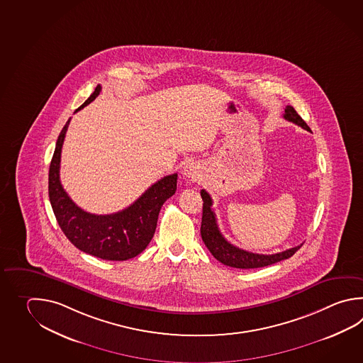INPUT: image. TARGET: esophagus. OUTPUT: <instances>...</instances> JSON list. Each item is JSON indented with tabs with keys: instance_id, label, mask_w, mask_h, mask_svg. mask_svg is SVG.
Here are the masks:
<instances>
[{
	"instance_id": "esophagus-1",
	"label": "esophagus",
	"mask_w": 363,
	"mask_h": 363,
	"mask_svg": "<svg viewBox=\"0 0 363 363\" xmlns=\"http://www.w3.org/2000/svg\"><path fill=\"white\" fill-rule=\"evenodd\" d=\"M184 174H185V177L190 178V179H193V181H196L200 176L199 168L196 167V164H186V167L184 168Z\"/></svg>"
}]
</instances>
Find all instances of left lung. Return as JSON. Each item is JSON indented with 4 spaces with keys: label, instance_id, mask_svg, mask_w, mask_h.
<instances>
[{
    "label": "left lung",
    "instance_id": "left-lung-1",
    "mask_svg": "<svg viewBox=\"0 0 363 363\" xmlns=\"http://www.w3.org/2000/svg\"><path fill=\"white\" fill-rule=\"evenodd\" d=\"M283 118L289 120L291 123L301 126L305 130L311 132V128L303 121L301 116L297 113L296 110L292 106H287ZM201 199H203V216H201V228L200 234L204 245H207L209 252L213 255L216 259H218L226 267H237V269H255V267H264L272 265L275 262H279L281 259H289L295 255L297 250L303 245H297L294 248H289L286 251L274 253V255H259L252 252L240 250L235 245L229 243L217 225L215 212L212 211V198L206 190L200 191Z\"/></svg>",
    "mask_w": 363,
    "mask_h": 363
}]
</instances>
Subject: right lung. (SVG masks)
<instances>
[{
	"mask_svg": "<svg viewBox=\"0 0 363 363\" xmlns=\"http://www.w3.org/2000/svg\"><path fill=\"white\" fill-rule=\"evenodd\" d=\"M96 85L93 94L74 112L93 102L101 93ZM71 118L57 140L49 169V199L60 229L72 245L94 257L125 261L140 255L155 234L157 216L164 201L177 190V173L165 176L148 187L129 207L112 215H93L74 204L60 184V152Z\"/></svg>",
	"mask_w": 363,
	"mask_h": 363,
	"instance_id": "obj_1",
	"label": "right lung"
}]
</instances>
